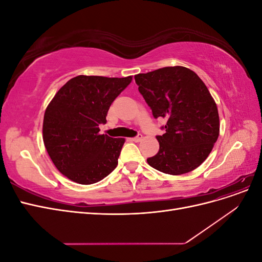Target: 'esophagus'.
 I'll list each match as a JSON object with an SVG mask.
<instances>
[{
    "mask_svg": "<svg viewBox=\"0 0 262 262\" xmlns=\"http://www.w3.org/2000/svg\"><path fill=\"white\" fill-rule=\"evenodd\" d=\"M142 139H143V137H142V134H139L138 137H136V138H132V139H131V141H133V142H140Z\"/></svg>",
    "mask_w": 262,
    "mask_h": 262,
    "instance_id": "obj_1",
    "label": "esophagus"
}]
</instances>
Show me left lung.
<instances>
[{
	"label": "left lung",
	"mask_w": 262,
	"mask_h": 262,
	"mask_svg": "<svg viewBox=\"0 0 262 262\" xmlns=\"http://www.w3.org/2000/svg\"><path fill=\"white\" fill-rule=\"evenodd\" d=\"M155 118L167 120L156 137L158 153L147 158L153 168L168 175L192 171L207 160L220 134L215 100L193 71L166 67L134 76Z\"/></svg>",
	"instance_id": "obj_1"
}]
</instances>
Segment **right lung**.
<instances>
[{
    "label": "right lung",
    "mask_w": 262,
    "mask_h": 262,
    "mask_svg": "<svg viewBox=\"0 0 262 262\" xmlns=\"http://www.w3.org/2000/svg\"><path fill=\"white\" fill-rule=\"evenodd\" d=\"M132 81V76L78 75L54 95L47 107L42 139L52 163L67 178L92 185L118 165L125 140L100 134L110 105Z\"/></svg>",
    "instance_id": "obj_1"
}]
</instances>
